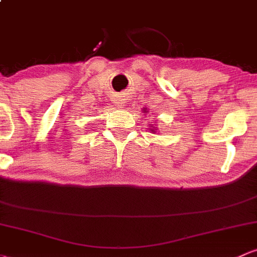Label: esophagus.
<instances>
[{
	"label": "esophagus",
	"instance_id": "34e87169",
	"mask_svg": "<svg viewBox=\"0 0 257 257\" xmlns=\"http://www.w3.org/2000/svg\"><path fill=\"white\" fill-rule=\"evenodd\" d=\"M125 99H120V97H118V99H116L115 100V106H117V107H121V106H125Z\"/></svg>",
	"mask_w": 257,
	"mask_h": 257
}]
</instances>
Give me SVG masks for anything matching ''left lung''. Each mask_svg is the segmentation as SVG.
<instances>
[{"mask_svg": "<svg viewBox=\"0 0 257 257\" xmlns=\"http://www.w3.org/2000/svg\"><path fill=\"white\" fill-rule=\"evenodd\" d=\"M144 112H145V113H147L148 111H147L146 109H144ZM155 125H156V123H155ZM150 126H151V128H150V130H151V131L153 132V134H155V132H156V130H157V127H156V126H153V125H150Z\"/></svg>", "mask_w": 257, "mask_h": 257, "instance_id": "8db88e82", "label": "left lung"}]
</instances>
